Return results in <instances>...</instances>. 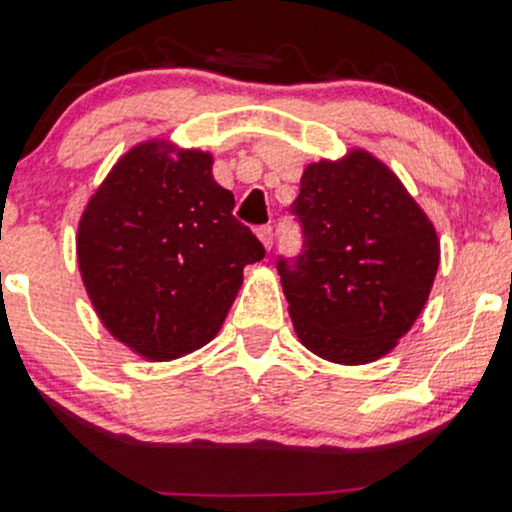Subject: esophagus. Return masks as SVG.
<instances>
[{
	"label": "esophagus",
	"instance_id": "obj_1",
	"mask_svg": "<svg viewBox=\"0 0 512 512\" xmlns=\"http://www.w3.org/2000/svg\"><path fill=\"white\" fill-rule=\"evenodd\" d=\"M257 238H260L262 240V245H264V248H272V236H274V233H272V226H260V228H257Z\"/></svg>",
	"mask_w": 512,
	"mask_h": 512
}]
</instances>
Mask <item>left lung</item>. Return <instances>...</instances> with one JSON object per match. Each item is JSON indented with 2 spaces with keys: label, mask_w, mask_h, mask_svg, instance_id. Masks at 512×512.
I'll return each mask as SVG.
<instances>
[{
  "label": "left lung",
  "mask_w": 512,
  "mask_h": 512,
  "mask_svg": "<svg viewBox=\"0 0 512 512\" xmlns=\"http://www.w3.org/2000/svg\"><path fill=\"white\" fill-rule=\"evenodd\" d=\"M303 252L276 269L305 349L344 366L378 361L411 330L440 262L433 223L363 149L310 163L291 204Z\"/></svg>",
  "instance_id": "left-lung-1"
}]
</instances>
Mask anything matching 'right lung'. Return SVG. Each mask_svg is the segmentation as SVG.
<instances>
[{"label": "right lung", "mask_w": 512, "mask_h": 512, "mask_svg": "<svg viewBox=\"0 0 512 512\" xmlns=\"http://www.w3.org/2000/svg\"><path fill=\"white\" fill-rule=\"evenodd\" d=\"M211 163L207 151L144 142L115 163L81 214L76 257L88 298L105 330L149 361L209 344L245 264L264 257Z\"/></svg>", "instance_id": "obj_1"}]
</instances>
